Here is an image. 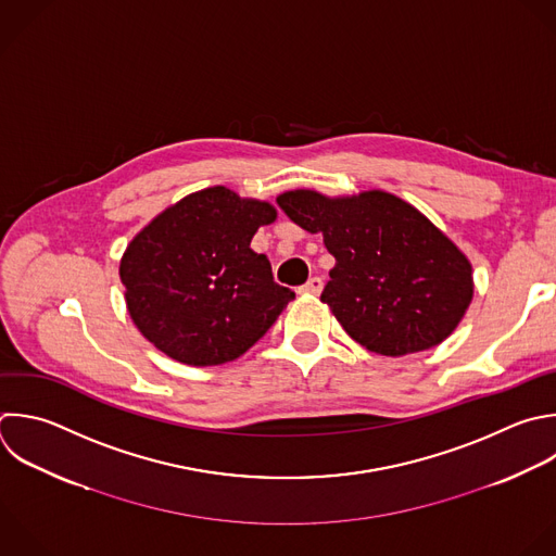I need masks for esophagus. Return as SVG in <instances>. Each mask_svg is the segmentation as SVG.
Instances as JSON below:
<instances>
[{"instance_id":"1","label":"esophagus","mask_w":556,"mask_h":556,"mask_svg":"<svg viewBox=\"0 0 556 556\" xmlns=\"http://www.w3.org/2000/svg\"><path fill=\"white\" fill-rule=\"evenodd\" d=\"M321 289H324V280H321V278H317V276H313V278H308V280H306V285H302V287H300V293L319 295V293H321Z\"/></svg>"}]
</instances>
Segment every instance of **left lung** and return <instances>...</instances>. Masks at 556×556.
I'll list each match as a JSON object with an SVG mask.
<instances>
[{
  "mask_svg": "<svg viewBox=\"0 0 556 556\" xmlns=\"http://www.w3.org/2000/svg\"><path fill=\"white\" fill-rule=\"evenodd\" d=\"M276 202L293 224L324 235L337 263L321 302L369 352L434 348L463 319L473 295L471 265L404 200L384 191L326 198L298 189Z\"/></svg>",
  "mask_w": 556,
  "mask_h": 556,
  "instance_id": "left-lung-1",
  "label": "left lung"
}]
</instances>
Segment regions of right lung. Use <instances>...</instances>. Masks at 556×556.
<instances>
[{
	"mask_svg": "<svg viewBox=\"0 0 556 556\" xmlns=\"http://www.w3.org/2000/svg\"><path fill=\"white\" fill-rule=\"evenodd\" d=\"M274 219L269 202L243 200L226 187L191 193L152 219L119 265L141 334L195 367L248 352L295 298L274 282L267 256L250 248Z\"/></svg>",
	"mask_w": 556,
	"mask_h": 556,
	"instance_id": "obj_1",
	"label": "right lung"
}]
</instances>
